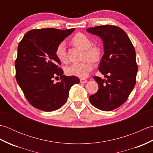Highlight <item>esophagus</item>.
I'll list each match as a JSON object with an SVG mask.
<instances>
[{
	"label": "esophagus",
	"instance_id": "obj_1",
	"mask_svg": "<svg viewBox=\"0 0 153 153\" xmlns=\"http://www.w3.org/2000/svg\"><path fill=\"white\" fill-rule=\"evenodd\" d=\"M87 79H83V78H81V79H80V83H87Z\"/></svg>",
	"mask_w": 153,
	"mask_h": 153
}]
</instances>
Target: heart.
I'll return each mask as SVG.
<instances>
[{
  "label": "heart",
  "mask_w": 153,
  "mask_h": 153,
  "mask_svg": "<svg viewBox=\"0 0 153 153\" xmlns=\"http://www.w3.org/2000/svg\"><path fill=\"white\" fill-rule=\"evenodd\" d=\"M71 42L82 49L85 50V58L82 62L74 63L66 68V74L68 76H73L79 77H85L89 71L93 69V62L97 61L100 56V49L97 46H91L92 42L90 39L83 33H77L71 39ZM57 58L61 62L66 63L68 57L66 51V44L62 42L58 45L55 52Z\"/></svg>",
  "instance_id": "heart-1"
}]
</instances>
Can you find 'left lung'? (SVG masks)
I'll return each instance as SVG.
<instances>
[{
    "instance_id": "obj_1",
    "label": "left lung",
    "mask_w": 153,
    "mask_h": 153,
    "mask_svg": "<svg viewBox=\"0 0 153 153\" xmlns=\"http://www.w3.org/2000/svg\"><path fill=\"white\" fill-rule=\"evenodd\" d=\"M86 31L102 41L104 54L99 70L106 78L93 77L99 90L89 97V101L97 108L111 111L126 101L135 87L137 73L135 48L126 32L114 25L96 26Z\"/></svg>"
}]
</instances>
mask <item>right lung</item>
Returning <instances> with one entry per match:
<instances>
[{
	"mask_svg": "<svg viewBox=\"0 0 153 153\" xmlns=\"http://www.w3.org/2000/svg\"><path fill=\"white\" fill-rule=\"evenodd\" d=\"M75 29L33 30L24 35L18 47L15 62L16 78L31 105L39 110L51 112L59 109L68 99L69 91L79 83L76 76L63 75L55 52L56 47ZM60 76L54 83V76Z\"/></svg>",
	"mask_w": 153,
	"mask_h": 153,
	"instance_id": "obj_1",
	"label": "right lung"
}]
</instances>
